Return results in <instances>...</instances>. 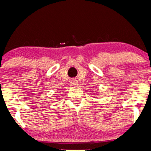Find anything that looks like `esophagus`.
Returning <instances> with one entry per match:
<instances>
[{
  "label": "esophagus",
  "mask_w": 151,
  "mask_h": 151,
  "mask_svg": "<svg viewBox=\"0 0 151 151\" xmlns=\"http://www.w3.org/2000/svg\"><path fill=\"white\" fill-rule=\"evenodd\" d=\"M71 84L73 86H77L78 84V82H76V81H72L71 82Z\"/></svg>",
  "instance_id": "1"
}]
</instances>
